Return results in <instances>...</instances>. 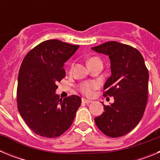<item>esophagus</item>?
Listing matches in <instances>:
<instances>
[{"label":"esophagus","mask_w":160,"mask_h":160,"mask_svg":"<svg viewBox=\"0 0 160 160\" xmlns=\"http://www.w3.org/2000/svg\"><path fill=\"white\" fill-rule=\"evenodd\" d=\"M82 102L83 103H86V104H89V103L92 102V101H90V100H88V99H86V98H82Z\"/></svg>","instance_id":"esophagus-1"}]
</instances>
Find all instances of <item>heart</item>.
Masks as SVG:
<instances>
[{"mask_svg": "<svg viewBox=\"0 0 160 160\" xmlns=\"http://www.w3.org/2000/svg\"><path fill=\"white\" fill-rule=\"evenodd\" d=\"M94 59H96V58H90L89 61L94 60ZM98 87H99V84L97 82H86L81 83V84L79 85L78 90L84 95L91 96L94 94V90H97Z\"/></svg>", "mask_w": 160, "mask_h": 160, "instance_id": "1", "label": "heart"}]
</instances>
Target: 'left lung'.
I'll return each instance as SVG.
<instances>
[{"label":"left lung","mask_w":160,"mask_h":160,"mask_svg":"<svg viewBox=\"0 0 160 160\" xmlns=\"http://www.w3.org/2000/svg\"><path fill=\"white\" fill-rule=\"evenodd\" d=\"M91 49L109 56L111 75L104 85L103 96L114 102L103 105L104 112L94 118L98 129L111 138L122 136L139 122L146 109L149 73L140 52L117 42H107Z\"/></svg>","instance_id":"obj_1"}]
</instances>
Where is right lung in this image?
<instances>
[{
  "mask_svg": "<svg viewBox=\"0 0 160 160\" xmlns=\"http://www.w3.org/2000/svg\"><path fill=\"white\" fill-rule=\"evenodd\" d=\"M79 46L53 39L42 42L24 58L18 73V109L35 134L56 138L72 125L81 98H60L58 83L66 77L63 66Z\"/></svg>",
  "mask_w": 160,
  "mask_h": 160,
  "instance_id": "add662e5",
  "label": "right lung"
}]
</instances>
